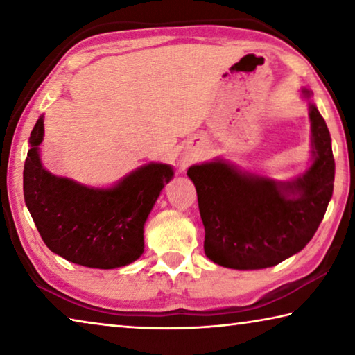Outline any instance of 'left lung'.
Segmentation results:
<instances>
[{"mask_svg":"<svg viewBox=\"0 0 355 355\" xmlns=\"http://www.w3.org/2000/svg\"><path fill=\"white\" fill-rule=\"evenodd\" d=\"M310 120L315 159L294 182L249 175L222 161L189 167L209 260L232 269L271 268L313 238L334 192L335 161L327 125L315 105Z\"/></svg>","mask_w":355,"mask_h":355,"instance_id":"left-lung-1","label":"left lung"}]
</instances>
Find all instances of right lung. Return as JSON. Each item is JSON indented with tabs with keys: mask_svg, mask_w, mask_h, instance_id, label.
<instances>
[{
	"mask_svg": "<svg viewBox=\"0 0 355 355\" xmlns=\"http://www.w3.org/2000/svg\"><path fill=\"white\" fill-rule=\"evenodd\" d=\"M44 117L29 136L23 192L46 248L87 268L127 266L144 252V224L173 175L167 164H148L110 189L87 188L44 169L39 146Z\"/></svg>",
	"mask_w": 355,
	"mask_h": 355,
	"instance_id": "add662e5",
	"label": "right lung"
}]
</instances>
